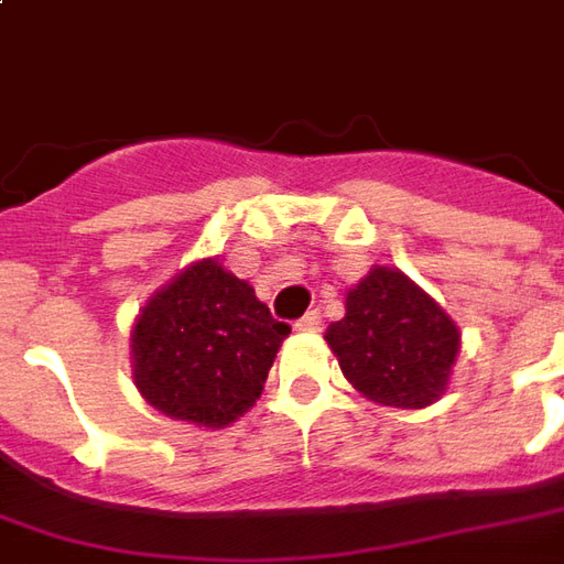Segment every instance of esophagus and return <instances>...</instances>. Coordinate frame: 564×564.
Listing matches in <instances>:
<instances>
[{"mask_svg": "<svg viewBox=\"0 0 564 564\" xmlns=\"http://www.w3.org/2000/svg\"><path fill=\"white\" fill-rule=\"evenodd\" d=\"M321 326H323L321 311H308L305 317H299V321H295V329H302V333H321Z\"/></svg>", "mask_w": 564, "mask_h": 564, "instance_id": "esophagus-1", "label": "esophagus"}]
</instances>
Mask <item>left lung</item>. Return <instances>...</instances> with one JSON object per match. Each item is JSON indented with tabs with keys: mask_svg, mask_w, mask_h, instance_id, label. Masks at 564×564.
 <instances>
[{
	"mask_svg": "<svg viewBox=\"0 0 564 564\" xmlns=\"http://www.w3.org/2000/svg\"><path fill=\"white\" fill-rule=\"evenodd\" d=\"M326 341L366 400L424 409L446 391L460 333L446 311L400 269H376L345 295Z\"/></svg>",
	"mask_w": 564,
	"mask_h": 564,
	"instance_id": "left-lung-1",
	"label": "left lung"
}]
</instances>
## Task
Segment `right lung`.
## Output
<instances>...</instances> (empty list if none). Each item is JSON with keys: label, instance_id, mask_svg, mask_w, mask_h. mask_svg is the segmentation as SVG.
<instances>
[{"label": "right lung", "instance_id": "add662e5", "mask_svg": "<svg viewBox=\"0 0 564 564\" xmlns=\"http://www.w3.org/2000/svg\"><path fill=\"white\" fill-rule=\"evenodd\" d=\"M290 326L216 259L192 262L133 323V381L149 405L198 427H226L259 400Z\"/></svg>", "mask_w": 564, "mask_h": 564}]
</instances>
